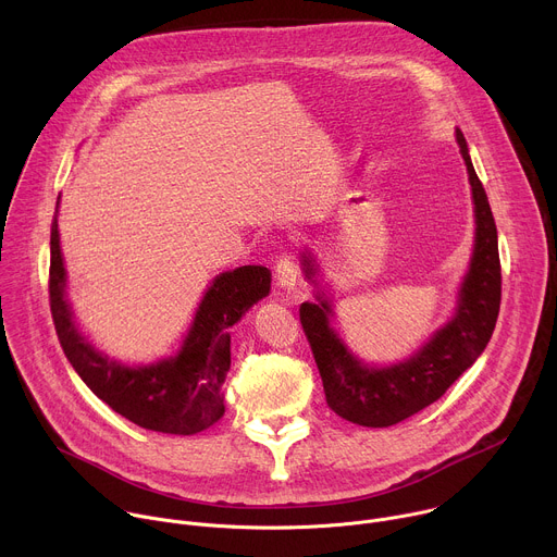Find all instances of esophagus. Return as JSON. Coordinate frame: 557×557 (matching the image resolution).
<instances>
[{"instance_id": "obj_1", "label": "esophagus", "mask_w": 557, "mask_h": 557, "mask_svg": "<svg viewBox=\"0 0 557 557\" xmlns=\"http://www.w3.org/2000/svg\"><path fill=\"white\" fill-rule=\"evenodd\" d=\"M275 280L282 288L293 290L297 286V267H295V258L290 253H282L275 262Z\"/></svg>"}]
</instances>
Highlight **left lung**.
<instances>
[{
  "instance_id": "obj_1",
  "label": "left lung",
  "mask_w": 557,
  "mask_h": 557,
  "mask_svg": "<svg viewBox=\"0 0 557 557\" xmlns=\"http://www.w3.org/2000/svg\"><path fill=\"white\" fill-rule=\"evenodd\" d=\"M456 140L475 205V247L454 320L408 361L389 368H368L333 333L326 299L320 297V304L304 301L299 306V322L320 370L326 404L350 423L389 428L421 412L441 399L447 387L481 357L496 329L503 295L496 222L460 129H456ZM304 267L310 280L314 273L312 260L304 258Z\"/></svg>"
}]
</instances>
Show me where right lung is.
I'll list each match as a JSON object with an SVG mask.
<instances>
[{
  "mask_svg": "<svg viewBox=\"0 0 557 557\" xmlns=\"http://www.w3.org/2000/svg\"><path fill=\"white\" fill-rule=\"evenodd\" d=\"M59 205V202H57ZM65 269L57 215L50 224V312L59 344L84 383L127 421L163 434H198L224 414L222 383L231 366V326L271 290L267 267L222 273L207 290L183 350L168 361L125 368L78 335L63 297Z\"/></svg>",
  "mask_w": 557,
  "mask_h": 557,
  "instance_id": "add662e5",
  "label": "right lung"
}]
</instances>
